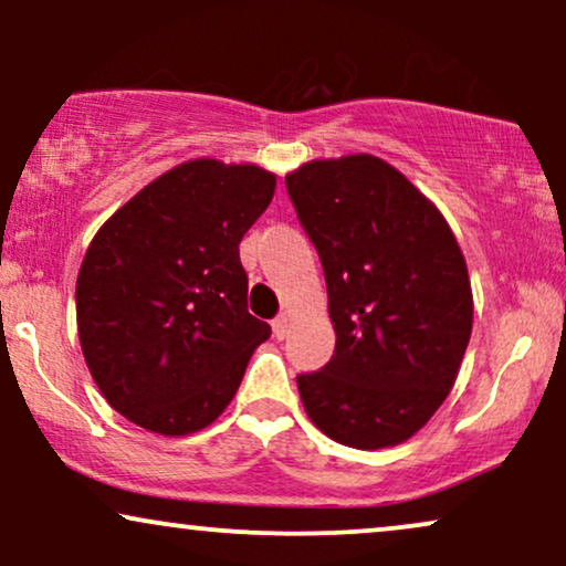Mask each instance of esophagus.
<instances>
[{
	"instance_id": "1",
	"label": "esophagus",
	"mask_w": 566,
	"mask_h": 566,
	"mask_svg": "<svg viewBox=\"0 0 566 566\" xmlns=\"http://www.w3.org/2000/svg\"><path fill=\"white\" fill-rule=\"evenodd\" d=\"M287 327H290L287 314H279L276 319L271 322V329H274V337H276V340H284V335H287Z\"/></svg>"
}]
</instances>
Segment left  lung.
<instances>
[{"label":"left lung","mask_w":566,"mask_h":566,"mask_svg":"<svg viewBox=\"0 0 566 566\" xmlns=\"http://www.w3.org/2000/svg\"><path fill=\"white\" fill-rule=\"evenodd\" d=\"M327 282L335 354L297 375L311 423L356 450L418 433L458 378L473 295L458 239L433 201L369 154L287 175Z\"/></svg>","instance_id":"1"}]
</instances>
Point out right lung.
<instances>
[{
    "label": "right lung",
    "mask_w": 566,
    "mask_h": 566,
    "mask_svg": "<svg viewBox=\"0 0 566 566\" xmlns=\"http://www.w3.org/2000/svg\"><path fill=\"white\" fill-rule=\"evenodd\" d=\"M276 175L191 159L122 205L76 276L90 375L129 423L186 437L229 407L271 327L247 311L239 242Z\"/></svg>",
    "instance_id": "right-lung-1"
}]
</instances>
